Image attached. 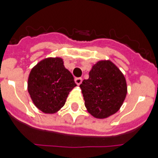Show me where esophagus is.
<instances>
[{
    "label": "esophagus",
    "instance_id": "esophagus-1",
    "mask_svg": "<svg viewBox=\"0 0 158 158\" xmlns=\"http://www.w3.org/2000/svg\"><path fill=\"white\" fill-rule=\"evenodd\" d=\"M82 81H83L82 78H75V82L77 85H80L82 83Z\"/></svg>",
    "mask_w": 158,
    "mask_h": 158
}]
</instances>
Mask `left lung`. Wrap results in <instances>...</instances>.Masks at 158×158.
Instances as JSON below:
<instances>
[{"instance_id": "left-lung-1", "label": "left lung", "mask_w": 158, "mask_h": 158, "mask_svg": "<svg viewBox=\"0 0 158 158\" xmlns=\"http://www.w3.org/2000/svg\"><path fill=\"white\" fill-rule=\"evenodd\" d=\"M85 106L96 118H106L120 109L127 94V81L110 60H100L80 84Z\"/></svg>"}]
</instances>
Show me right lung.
<instances>
[{"label": "right lung", "mask_w": 158, "mask_h": 158, "mask_svg": "<svg viewBox=\"0 0 158 158\" xmlns=\"http://www.w3.org/2000/svg\"><path fill=\"white\" fill-rule=\"evenodd\" d=\"M75 87L73 75L60 57L40 61L31 70L28 79V91L34 105L45 114L60 110Z\"/></svg>", "instance_id": "right-lung-1"}]
</instances>
